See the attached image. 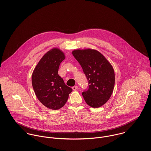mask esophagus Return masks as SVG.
Instances as JSON below:
<instances>
[{
  "label": "esophagus",
  "instance_id": "34e87169",
  "mask_svg": "<svg viewBox=\"0 0 151 151\" xmlns=\"http://www.w3.org/2000/svg\"><path fill=\"white\" fill-rule=\"evenodd\" d=\"M77 89H78V86H73V87H72V89H73V91H76Z\"/></svg>",
  "mask_w": 151,
  "mask_h": 151
}]
</instances>
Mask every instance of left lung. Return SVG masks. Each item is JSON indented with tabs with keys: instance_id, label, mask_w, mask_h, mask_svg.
Wrapping results in <instances>:
<instances>
[{
	"instance_id": "8db88e82",
	"label": "left lung",
	"mask_w": 151,
	"mask_h": 151,
	"mask_svg": "<svg viewBox=\"0 0 151 151\" xmlns=\"http://www.w3.org/2000/svg\"><path fill=\"white\" fill-rule=\"evenodd\" d=\"M73 57L81 65L89 83V89L82 95L91 107L104 105L114 90L115 74L111 63L100 52L93 49L75 50Z\"/></svg>"
}]
</instances>
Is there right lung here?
<instances>
[{"instance_id":"obj_1","label":"right lung","mask_w":151,"mask_h":151,"mask_svg":"<svg viewBox=\"0 0 151 151\" xmlns=\"http://www.w3.org/2000/svg\"><path fill=\"white\" fill-rule=\"evenodd\" d=\"M65 58L62 50L54 48L44 55L32 74V85L37 99L54 110L64 106L72 91L58 74L60 65Z\"/></svg>"}]
</instances>
